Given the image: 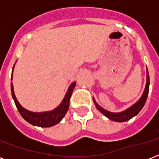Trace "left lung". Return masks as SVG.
<instances>
[{"label":"left lung","instance_id":"8db88e82","mask_svg":"<svg viewBox=\"0 0 159 159\" xmlns=\"http://www.w3.org/2000/svg\"><path fill=\"white\" fill-rule=\"evenodd\" d=\"M148 89H149V76H148V72L147 69V81H146V86L145 89L143 91V93L142 95V97H140V99L139 100L138 102H136L135 104H134L133 106H130L129 108L126 109L125 111H121V112H118V113H114V112H110V111H106L105 109H103L102 106H100L97 104L96 100L93 97V102L95 103V106H97V108L102 112L104 116H106L107 118L113 121H116V122H125L129 120H130L131 118H133L134 116H137L139 112L142 110L144 104H145L146 100L148 97Z\"/></svg>","mask_w":159,"mask_h":159}]
</instances>
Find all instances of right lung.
<instances>
[{
  "label": "right lung",
  "mask_w": 159,
  "mask_h": 159,
  "mask_svg": "<svg viewBox=\"0 0 159 159\" xmlns=\"http://www.w3.org/2000/svg\"><path fill=\"white\" fill-rule=\"evenodd\" d=\"M13 71V70H12ZM75 86H76V82H72L70 85L69 88L67 90V93L65 95L64 98L62 100V103L57 106V108L50 111H45V112H32V111H27L26 109L21 106V105L19 103L18 100L16 99V95L14 92L13 84L11 82V94L13 97L14 102L16 103V106L18 109L19 112L21 115V116L27 122H29L31 125L34 126H39V127H51L57 123H59L62 120L67 113V110L69 108V101L72 96V93L73 92Z\"/></svg>",
  "instance_id": "right-lung-1"
}]
</instances>
